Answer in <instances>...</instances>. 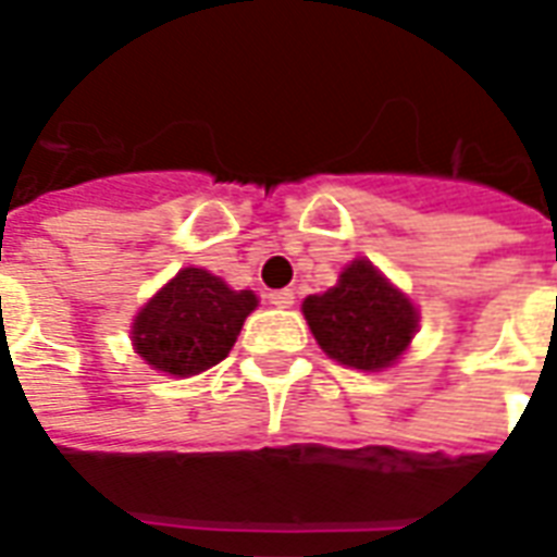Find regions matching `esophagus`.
<instances>
[{"label":"esophagus","instance_id":"esophagus-1","mask_svg":"<svg viewBox=\"0 0 557 557\" xmlns=\"http://www.w3.org/2000/svg\"><path fill=\"white\" fill-rule=\"evenodd\" d=\"M268 301L274 304V307H292L295 304V292L292 289H274L268 295Z\"/></svg>","mask_w":557,"mask_h":557}]
</instances>
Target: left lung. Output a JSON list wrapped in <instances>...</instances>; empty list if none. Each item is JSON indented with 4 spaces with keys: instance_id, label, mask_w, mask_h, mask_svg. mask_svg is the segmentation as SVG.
I'll return each mask as SVG.
<instances>
[{
    "instance_id": "8db88e82",
    "label": "left lung",
    "mask_w": 557,
    "mask_h": 557,
    "mask_svg": "<svg viewBox=\"0 0 557 557\" xmlns=\"http://www.w3.org/2000/svg\"><path fill=\"white\" fill-rule=\"evenodd\" d=\"M307 325L334 361L382 370L397 361L418 327L411 301L367 259H355L337 286L304 301Z\"/></svg>"
}]
</instances>
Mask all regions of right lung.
<instances>
[{"mask_svg": "<svg viewBox=\"0 0 557 557\" xmlns=\"http://www.w3.org/2000/svg\"><path fill=\"white\" fill-rule=\"evenodd\" d=\"M253 307V292H235L202 268H184L143 307L134 346L160 373L196 375L230 355Z\"/></svg>", "mask_w": 557, "mask_h": 557, "instance_id": "1", "label": "right lung"}]
</instances>
